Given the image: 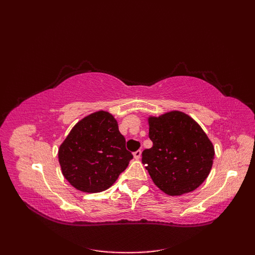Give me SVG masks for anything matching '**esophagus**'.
Returning <instances> with one entry per match:
<instances>
[{
  "instance_id": "1",
  "label": "esophagus",
  "mask_w": 255,
  "mask_h": 255,
  "mask_svg": "<svg viewBox=\"0 0 255 255\" xmlns=\"http://www.w3.org/2000/svg\"><path fill=\"white\" fill-rule=\"evenodd\" d=\"M141 152H142L141 150H137L136 152H133V156H134V159H136V160H139L140 158H141Z\"/></svg>"
}]
</instances>
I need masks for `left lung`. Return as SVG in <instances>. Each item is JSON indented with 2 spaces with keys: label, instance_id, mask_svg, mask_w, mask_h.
Returning <instances> with one entry per match:
<instances>
[{
  "label": "left lung",
  "instance_id": "left-lung-1",
  "mask_svg": "<svg viewBox=\"0 0 255 255\" xmlns=\"http://www.w3.org/2000/svg\"><path fill=\"white\" fill-rule=\"evenodd\" d=\"M149 138L153 142L142 152L153 183L170 196L193 192L209 175L215 148L202 127L180 111L149 116Z\"/></svg>",
  "mask_w": 255,
  "mask_h": 255
}]
</instances>
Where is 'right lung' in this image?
Masks as SVG:
<instances>
[{"mask_svg": "<svg viewBox=\"0 0 255 255\" xmlns=\"http://www.w3.org/2000/svg\"><path fill=\"white\" fill-rule=\"evenodd\" d=\"M58 158L63 176L74 188L100 193L116 182L132 154L115 117L99 111L75 124L59 147Z\"/></svg>", "mask_w": 255, "mask_h": 255, "instance_id": "obj_1", "label": "right lung"}]
</instances>
